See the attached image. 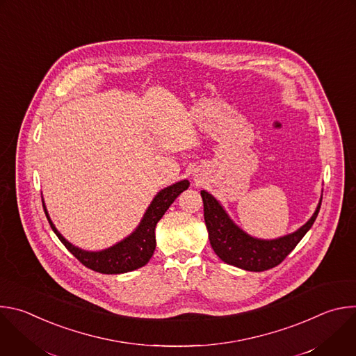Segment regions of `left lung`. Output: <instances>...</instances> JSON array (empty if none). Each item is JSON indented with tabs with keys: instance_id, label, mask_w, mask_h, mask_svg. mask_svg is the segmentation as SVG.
Instances as JSON below:
<instances>
[{
	"instance_id": "obj_1",
	"label": "left lung",
	"mask_w": 356,
	"mask_h": 356,
	"mask_svg": "<svg viewBox=\"0 0 356 356\" xmlns=\"http://www.w3.org/2000/svg\"><path fill=\"white\" fill-rule=\"evenodd\" d=\"M201 197L210 243L217 257L228 265L250 272H264L280 265L313 227L321 207L320 200L314 216L296 232L275 241H261L239 229L211 194L202 190Z\"/></svg>"
}]
</instances>
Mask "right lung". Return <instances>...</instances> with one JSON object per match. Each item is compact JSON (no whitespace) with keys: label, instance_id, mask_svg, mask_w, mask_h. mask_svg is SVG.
<instances>
[{"label":"right lung","instance_id":"add662e5","mask_svg":"<svg viewBox=\"0 0 356 356\" xmlns=\"http://www.w3.org/2000/svg\"><path fill=\"white\" fill-rule=\"evenodd\" d=\"M186 188H188L187 180L179 181L173 186L163 188L154 198V201H152V204L145 213L143 220L140 221L136 231L128 238H125L124 241L118 242L117 245L101 252H86L73 246L60 235V232L55 228L52 221H50L47 211L44 209V204H43V210L54 232L58 235L62 243L69 249V252L73 253V257H76L86 268L98 273L118 275V273H125V272H131L138 268H142L149 262L152 255H154V250L156 246L155 227L158 221L163 217V214L168 211L172 202Z\"/></svg>","mask_w":356,"mask_h":356}]
</instances>
